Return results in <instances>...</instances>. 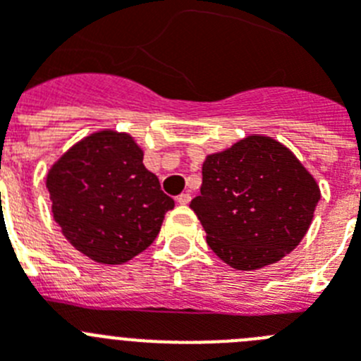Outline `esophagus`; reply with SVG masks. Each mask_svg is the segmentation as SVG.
Wrapping results in <instances>:
<instances>
[{
  "label": "esophagus",
  "instance_id": "esophagus-1",
  "mask_svg": "<svg viewBox=\"0 0 361 361\" xmlns=\"http://www.w3.org/2000/svg\"><path fill=\"white\" fill-rule=\"evenodd\" d=\"M190 200H191L190 193H180V195L177 197V202H178V204H183V206H186V204H190Z\"/></svg>",
  "mask_w": 361,
  "mask_h": 361
}]
</instances>
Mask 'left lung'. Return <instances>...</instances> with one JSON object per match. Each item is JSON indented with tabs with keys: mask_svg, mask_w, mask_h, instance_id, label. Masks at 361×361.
Here are the masks:
<instances>
[{
	"mask_svg": "<svg viewBox=\"0 0 361 361\" xmlns=\"http://www.w3.org/2000/svg\"><path fill=\"white\" fill-rule=\"evenodd\" d=\"M320 186L295 153L267 135H247L202 164L199 216L213 253L238 271L282 260L305 237Z\"/></svg>",
	"mask_w": 361,
	"mask_h": 361,
	"instance_id": "8db88e82",
	"label": "left lung"
}]
</instances>
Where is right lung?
I'll return each instance as SVG.
<instances>
[{"instance_id":"add662e5","label":"right lung","mask_w":361,"mask_h":361,"mask_svg":"<svg viewBox=\"0 0 361 361\" xmlns=\"http://www.w3.org/2000/svg\"><path fill=\"white\" fill-rule=\"evenodd\" d=\"M130 133L99 130L50 166L52 215L66 240L94 262L117 266L137 257L175 206Z\"/></svg>"}]
</instances>
